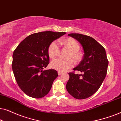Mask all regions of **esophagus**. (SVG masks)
<instances>
[{
    "label": "esophagus",
    "instance_id": "34e87169",
    "mask_svg": "<svg viewBox=\"0 0 121 121\" xmlns=\"http://www.w3.org/2000/svg\"><path fill=\"white\" fill-rule=\"evenodd\" d=\"M63 73L61 72H58V74L59 75H61Z\"/></svg>",
    "mask_w": 121,
    "mask_h": 121
}]
</instances>
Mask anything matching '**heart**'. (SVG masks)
I'll return each mask as SVG.
<instances>
[{
    "instance_id": "heart-1",
    "label": "heart",
    "mask_w": 121,
    "mask_h": 121,
    "mask_svg": "<svg viewBox=\"0 0 121 121\" xmlns=\"http://www.w3.org/2000/svg\"><path fill=\"white\" fill-rule=\"evenodd\" d=\"M59 43L70 49L71 53L70 57H72L75 61H78L82 58V53L79 52L80 45L79 43L73 38H68L65 39H59ZM59 46L57 41H53L51 43L48 48V54L51 58H55L59 54ZM74 62L72 59L63 60L61 58H57L53 60L51 65L53 68L59 72H64L72 68Z\"/></svg>"
}]
</instances>
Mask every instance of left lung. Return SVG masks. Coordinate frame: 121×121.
<instances>
[{
  "mask_svg": "<svg viewBox=\"0 0 121 121\" xmlns=\"http://www.w3.org/2000/svg\"><path fill=\"white\" fill-rule=\"evenodd\" d=\"M68 36L80 42L84 54L80 64L73 69L83 74L69 73L66 89L74 98H88L98 90L106 75L108 61L105 49L90 36L80 34H70Z\"/></svg>",
  "mask_w": 121,
  "mask_h": 121,
  "instance_id": "left-lung-1",
  "label": "left lung"
}]
</instances>
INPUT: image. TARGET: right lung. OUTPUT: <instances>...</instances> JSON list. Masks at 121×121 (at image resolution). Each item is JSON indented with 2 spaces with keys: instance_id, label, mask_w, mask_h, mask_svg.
Masks as SVG:
<instances>
[{
  "instance_id": "1",
  "label": "right lung",
  "mask_w": 121,
  "mask_h": 121,
  "mask_svg": "<svg viewBox=\"0 0 121 121\" xmlns=\"http://www.w3.org/2000/svg\"><path fill=\"white\" fill-rule=\"evenodd\" d=\"M65 32L44 31L27 36L13 54L12 69L21 90L33 98H42L48 93L58 77L54 69L43 70L49 64L51 43Z\"/></svg>"
}]
</instances>
